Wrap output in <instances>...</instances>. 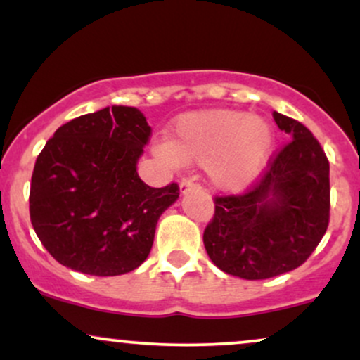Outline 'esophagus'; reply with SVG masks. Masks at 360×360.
I'll return each mask as SVG.
<instances>
[{"label": "esophagus", "instance_id": "obj_1", "mask_svg": "<svg viewBox=\"0 0 360 360\" xmlns=\"http://www.w3.org/2000/svg\"><path fill=\"white\" fill-rule=\"evenodd\" d=\"M193 189H200V186L194 184L191 179L181 181V184H179V193H181V194H186V193L193 191Z\"/></svg>", "mask_w": 360, "mask_h": 360}]
</instances>
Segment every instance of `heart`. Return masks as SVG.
Listing matches in <instances>:
<instances>
[{
  "mask_svg": "<svg viewBox=\"0 0 360 360\" xmlns=\"http://www.w3.org/2000/svg\"><path fill=\"white\" fill-rule=\"evenodd\" d=\"M274 128L266 118L242 110L193 111L176 122L169 143H157V157L172 167L183 162L205 166L213 186L243 191L269 164Z\"/></svg>",
  "mask_w": 360,
  "mask_h": 360,
  "instance_id": "heart-1",
  "label": "heart"
}]
</instances>
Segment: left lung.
<instances>
[{"label":"left lung","instance_id":"8db88e82","mask_svg":"<svg viewBox=\"0 0 360 360\" xmlns=\"http://www.w3.org/2000/svg\"><path fill=\"white\" fill-rule=\"evenodd\" d=\"M291 137L262 179L242 196L217 198L203 235L218 269L242 279L284 274L307 260L326 232L330 166L307 127L274 111Z\"/></svg>","mask_w":360,"mask_h":360}]
</instances>
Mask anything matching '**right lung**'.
I'll return each instance as SVG.
<instances>
[{
    "label": "right lung",
    "instance_id": "add662e5",
    "mask_svg": "<svg viewBox=\"0 0 360 360\" xmlns=\"http://www.w3.org/2000/svg\"><path fill=\"white\" fill-rule=\"evenodd\" d=\"M150 127L134 106L113 105L59 127L37 157L30 220L57 262L91 276H120L148 257L177 184L139 177Z\"/></svg>",
    "mask_w": 360,
    "mask_h": 360
}]
</instances>
